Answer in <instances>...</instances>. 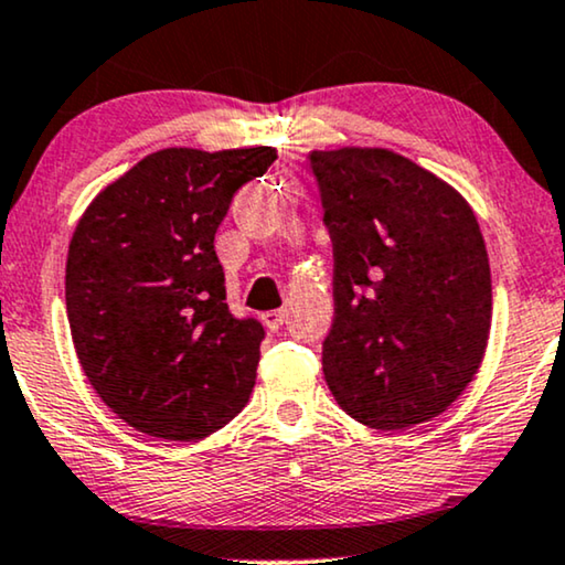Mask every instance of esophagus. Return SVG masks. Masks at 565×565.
I'll use <instances>...</instances> for the list:
<instances>
[{"instance_id": "34e87169", "label": "esophagus", "mask_w": 565, "mask_h": 565, "mask_svg": "<svg viewBox=\"0 0 565 565\" xmlns=\"http://www.w3.org/2000/svg\"><path fill=\"white\" fill-rule=\"evenodd\" d=\"M260 320L268 330H278L284 326V322H287V310H268V312L260 315Z\"/></svg>"}]
</instances>
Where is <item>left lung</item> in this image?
<instances>
[{
  "instance_id": "left-lung-1",
  "label": "left lung",
  "mask_w": 565,
  "mask_h": 565,
  "mask_svg": "<svg viewBox=\"0 0 565 565\" xmlns=\"http://www.w3.org/2000/svg\"><path fill=\"white\" fill-rule=\"evenodd\" d=\"M333 239L322 374L359 424L403 431L470 385L491 333V268L468 201L380 147L312 152Z\"/></svg>"
}]
</instances>
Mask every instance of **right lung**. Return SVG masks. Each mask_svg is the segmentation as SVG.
<instances>
[{
  "label": "right lung",
  "instance_id": "obj_1",
  "mask_svg": "<svg viewBox=\"0 0 565 565\" xmlns=\"http://www.w3.org/2000/svg\"><path fill=\"white\" fill-rule=\"evenodd\" d=\"M274 147H170L95 195L66 255L74 351L100 401L141 434L195 441L247 405L260 341L230 312L214 235Z\"/></svg>",
  "mask_w": 565,
  "mask_h": 565
}]
</instances>
